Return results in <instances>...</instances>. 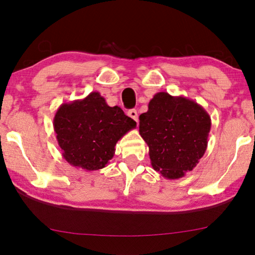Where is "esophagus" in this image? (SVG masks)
I'll list each match as a JSON object with an SVG mask.
<instances>
[{
    "label": "esophagus",
    "instance_id": "1",
    "mask_svg": "<svg viewBox=\"0 0 255 255\" xmlns=\"http://www.w3.org/2000/svg\"><path fill=\"white\" fill-rule=\"evenodd\" d=\"M127 115H128V116H129V117H130L131 119H133V120H135V122H136V123L138 122V115H137V110H135V109L128 110V112H127Z\"/></svg>",
    "mask_w": 255,
    "mask_h": 255
}]
</instances>
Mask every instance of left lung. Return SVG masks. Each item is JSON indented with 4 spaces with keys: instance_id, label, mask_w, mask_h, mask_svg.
Instances as JSON below:
<instances>
[{
    "instance_id": "8db88e82",
    "label": "left lung",
    "mask_w": 255,
    "mask_h": 255,
    "mask_svg": "<svg viewBox=\"0 0 255 255\" xmlns=\"http://www.w3.org/2000/svg\"><path fill=\"white\" fill-rule=\"evenodd\" d=\"M209 115L200 105L167 92L155 94L139 116V133L149 148L153 169L174 180L192 171L208 145Z\"/></svg>"
}]
</instances>
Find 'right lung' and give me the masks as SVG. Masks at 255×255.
<instances>
[{
    "mask_svg": "<svg viewBox=\"0 0 255 255\" xmlns=\"http://www.w3.org/2000/svg\"><path fill=\"white\" fill-rule=\"evenodd\" d=\"M136 127L122 108L109 107L99 92L63 103L54 117V130L63 157L85 171L103 169L115 155V146Z\"/></svg>",
    "mask_w": 255,
    "mask_h": 255,
    "instance_id": "1",
    "label": "right lung"
}]
</instances>
